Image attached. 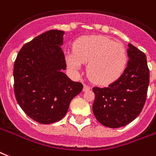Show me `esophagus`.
Instances as JSON below:
<instances>
[{
	"mask_svg": "<svg viewBox=\"0 0 156 156\" xmlns=\"http://www.w3.org/2000/svg\"><path fill=\"white\" fill-rule=\"evenodd\" d=\"M90 90V87L87 85V84H84L83 85V91L84 92H86V91H88Z\"/></svg>",
	"mask_w": 156,
	"mask_h": 156,
	"instance_id": "34e87169",
	"label": "esophagus"
}]
</instances>
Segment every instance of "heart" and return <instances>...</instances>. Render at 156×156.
Returning a JSON list of instances; mask_svg holds the SVG:
<instances>
[{"instance_id": "1", "label": "heart", "mask_w": 156, "mask_h": 156, "mask_svg": "<svg viewBox=\"0 0 156 156\" xmlns=\"http://www.w3.org/2000/svg\"><path fill=\"white\" fill-rule=\"evenodd\" d=\"M67 65L78 73L82 63H87V76L96 83H113L122 75L127 63V54L121 43L102 35L79 38L73 44V52L65 55Z\"/></svg>"}]
</instances>
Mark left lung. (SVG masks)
Returning a JSON list of instances; mask_svg holds the SVG:
<instances>
[{"instance_id": "obj_1", "label": "left lung", "mask_w": 156, "mask_h": 156, "mask_svg": "<svg viewBox=\"0 0 156 156\" xmlns=\"http://www.w3.org/2000/svg\"><path fill=\"white\" fill-rule=\"evenodd\" d=\"M127 67L107 87H94L93 112L96 119L110 128H118L139 116L146 103L150 70L145 53L129 44Z\"/></svg>"}]
</instances>
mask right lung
<instances>
[{"mask_svg":"<svg viewBox=\"0 0 156 156\" xmlns=\"http://www.w3.org/2000/svg\"><path fill=\"white\" fill-rule=\"evenodd\" d=\"M64 32L51 30L24 44L14 63V93L31 119L51 124L65 116L70 101L83 85L73 82L61 45Z\"/></svg>","mask_w":156,"mask_h":156,"instance_id":"1","label":"right lung"}]
</instances>
